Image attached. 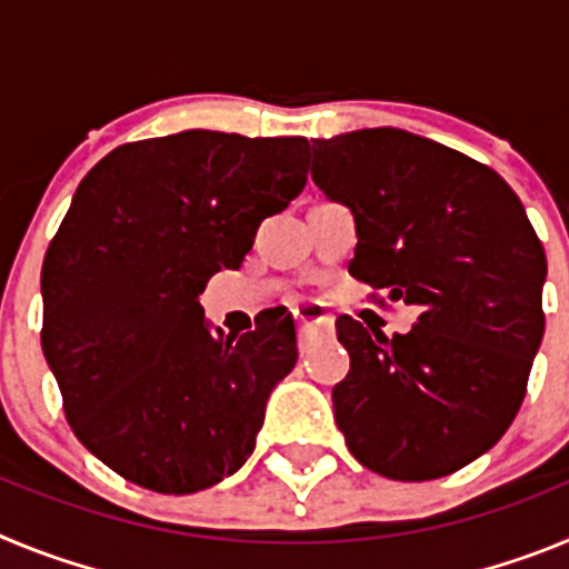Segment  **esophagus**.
I'll list each match as a JSON object with an SVG mask.
<instances>
[{
  "label": "esophagus",
  "mask_w": 569,
  "mask_h": 569,
  "mask_svg": "<svg viewBox=\"0 0 569 569\" xmlns=\"http://www.w3.org/2000/svg\"><path fill=\"white\" fill-rule=\"evenodd\" d=\"M296 325H299V339L308 341L313 333H330L333 316L325 308H301L296 310Z\"/></svg>",
  "instance_id": "esophagus-1"
}]
</instances>
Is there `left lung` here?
<instances>
[{
  "mask_svg": "<svg viewBox=\"0 0 569 569\" xmlns=\"http://www.w3.org/2000/svg\"><path fill=\"white\" fill-rule=\"evenodd\" d=\"M313 182L353 210L350 273L419 308L410 333L339 316L350 373L336 425L367 470L450 476L519 413L545 336L547 259L525 204L487 164L399 128L313 139Z\"/></svg>",
  "mask_w": 569,
  "mask_h": 569,
  "instance_id": "8db88e82",
  "label": "left lung"
}]
</instances>
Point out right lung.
<instances>
[{"instance_id":"right-lung-1","label":"right lung","mask_w":569,"mask_h":569,"mask_svg":"<svg viewBox=\"0 0 569 569\" xmlns=\"http://www.w3.org/2000/svg\"><path fill=\"white\" fill-rule=\"evenodd\" d=\"M305 150L184 130L110 150L77 188L44 253L42 350L77 439L122 479L184 496L253 453L299 359L293 319L213 333L199 293L305 190Z\"/></svg>"}]
</instances>
